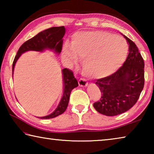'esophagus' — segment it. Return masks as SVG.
I'll list each match as a JSON object with an SVG mask.
<instances>
[{
	"mask_svg": "<svg viewBox=\"0 0 154 154\" xmlns=\"http://www.w3.org/2000/svg\"><path fill=\"white\" fill-rule=\"evenodd\" d=\"M78 83H79V85L80 87H86L88 85V82L85 79H81L79 80V82H78Z\"/></svg>",
	"mask_w": 154,
	"mask_h": 154,
	"instance_id": "34e87169",
	"label": "esophagus"
}]
</instances>
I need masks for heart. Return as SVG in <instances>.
Wrapping results in <instances>:
<instances>
[{
    "label": "heart",
    "mask_w": 154,
    "mask_h": 154,
    "mask_svg": "<svg viewBox=\"0 0 154 154\" xmlns=\"http://www.w3.org/2000/svg\"><path fill=\"white\" fill-rule=\"evenodd\" d=\"M128 47L121 36L102 30L74 34L72 44L62 46L64 60L75 64L83 58V71L92 78H104L116 72L126 58Z\"/></svg>",
    "instance_id": "heart-1"
}]
</instances>
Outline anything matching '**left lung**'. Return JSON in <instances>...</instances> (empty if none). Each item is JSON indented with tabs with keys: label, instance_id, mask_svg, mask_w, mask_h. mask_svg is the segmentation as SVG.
Wrapping results in <instances>:
<instances>
[{
	"label": "left lung",
	"instance_id": "obj_1",
	"mask_svg": "<svg viewBox=\"0 0 154 154\" xmlns=\"http://www.w3.org/2000/svg\"><path fill=\"white\" fill-rule=\"evenodd\" d=\"M123 36L129 44V54L123 66L95 83L102 96L93 106L98 113L106 116L128 111L137 102L144 87V61L135 43Z\"/></svg>",
	"mask_w": 154,
	"mask_h": 154
}]
</instances>
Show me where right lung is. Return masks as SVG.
Masks as SVG:
<instances>
[{
	"mask_svg": "<svg viewBox=\"0 0 154 154\" xmlns=\"http://www.w3.org/2000/svg\"><path fill=\"white\" fill-rule=\"evenodd\" d=\"M64 26L59 27H51L48 29L40 32L34 37L26 41L22 44L17 52V55L15 56L14 61L13 62L12 66V77L14 75V68L15 63L19 59L22 54L28 51H35L43 52L48 50L53 51L55 53L60 54L62 51L63 39L65 35ZM62 79H63V94H62L60 101L58 104L55 111L52 112L48 116L40 117L41 119H51L60 116L66 111L69 104L70 94L71 91L75 88L78 86V82L77 79L73 76V73L69 69H62Z\"/></svg>",
	"mask_w": 154,
	"mask_h": 154,
	"instance_id": "right-lung-1",
	"label": "right lung"
}]
</instances>
